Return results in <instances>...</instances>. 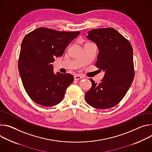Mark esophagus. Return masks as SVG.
Wrapping results in <instances>:
<instances>
[{"mask_svg":"<svg viewBox=\"0 0 152 152\" xmlns=\"http://www.w3.org/2000/svg\"><path fill=\"white\" fill-rule=\"evenodd\" d=\"M83 78V76L80 75H75L74 76V80H80Z\"/></svg>","mask_w":152,"mask_h":152,"instance_id":"obj_1","label":"esophagus"}]
</instances>
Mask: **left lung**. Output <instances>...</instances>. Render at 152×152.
<instances>
[{
	"mask_svg": "<svg viewBox=\"0 0 152 152\" xmlns=\"http://www.w3.org/2000/svg\"><path fill=\"white\" fill-rule=\"evenodd\" d=\"M86 37L96 45L99 53L95 66L105 74L99 84L90 79L92 85L85 94V100L94 108L112 107L126 95L134 78L132 45L112 28L91 30Z\"/></svg>",
	"mask_w": 152,
	"mask_h": 152,
	"instance_id": "left-lung-1",
	"label": "left lung"
}]
</instances>
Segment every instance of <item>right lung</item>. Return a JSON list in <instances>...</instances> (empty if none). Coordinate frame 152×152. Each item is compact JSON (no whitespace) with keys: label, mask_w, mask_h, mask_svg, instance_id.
Returning a JSON list of instances; mask_svg holds the SVG:
<instances>
[{"label":"right lung","mask_w":152,"mask_h":152,"mask_svg":"<svg viewBox=\"0 0 152 152\" xmlns=\"http://www.w3.org/2000/svg\"><path fill=\"white\" fill-rule=\"evenodd\" d=\"M80 32L58 31L41 27L23 38L18 61L23 87L32 101L43 106L61 102L74 81L70 74L54 72L51 63L61 57L66 47Z\"/></svg>","instance_id":"1"}]
</instances>
